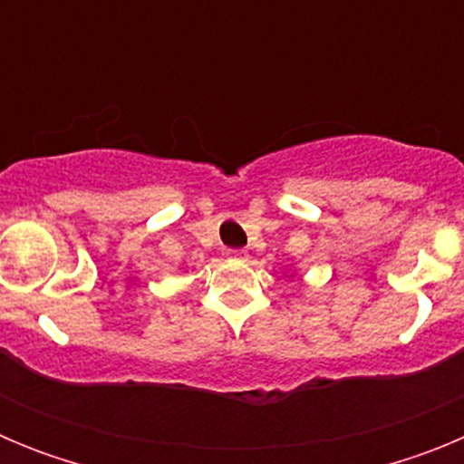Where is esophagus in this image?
Listing matches in <instances>:
<instances>
[{"label": "esophagus", "instance_id": "1", "mask_svg": "<svg viewBox=\"0 0 464 464\" xmlns=\"http://www.w3.org/2000/svg\"><path fill=\"white\" fill-rule=\"evenodd\" d=\"M227 257L229 260H246V257H248V251H244V248H229Z\"/></svg>", "mask_w": 464, "mask_h": 464}]
</instances>
